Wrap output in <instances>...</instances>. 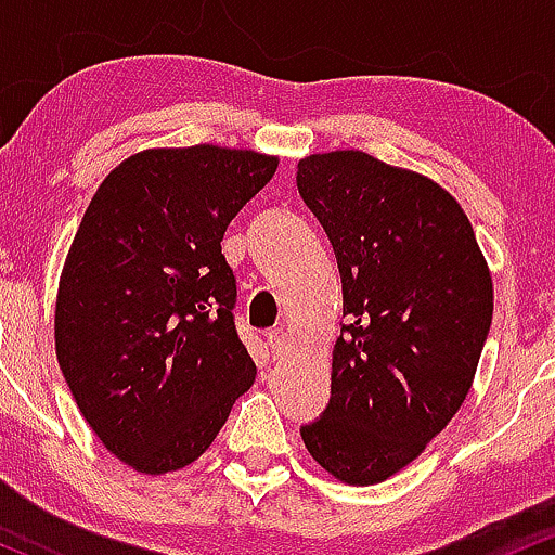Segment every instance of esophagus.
<instances>
[{
	"instance_id": "1",
	"label": "esophagus",
	"mask_w": 555,
	"mask_h": 555,
	"mask_svg": "<svg viewBox=\"0 0 555 555\" xmlns=\"http://www.w3.org/2000/svg\"><path fill=\"white\" fill-rule=\"evenodd\" d=\"M267 344H270L272 353H275L278 359L291 351V338L288 333H283V330H272V333H267Z\"/></svg>"
}]
</instances>
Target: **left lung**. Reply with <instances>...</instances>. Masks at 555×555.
<instances>
[{
  "instance_id": "obj_1",
  "label": "left lung",
  "mask_w": 555,
  "mask_h": 555,
  "mask_svg": "<svg viewBox=\"0 0 555 555\" xmlns=\"http://www.w3.org/2000/svg\"><path fill=\"white\" fill-rule=\"evenodd\" d=\"M296 183L333 244L348 317L330 403L301 438L335 479L377 485L464 403L493 320V278L462 204L433 178L346 149L304 157Z\"/></svg>"
}]
</instances>
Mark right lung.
Wrapping results in <instances>:
<instances>
[{
    "label": "right lung",
    "instance_id": "add662e5",
    "mask_svg": "<svg viewBox=\"0 0 555 555\" xmlns=\"http://www.w3.org/2000/svg\"><path fill=\"white\" fill-rule=\"evenodd\" d=\"M278 162L211 143L143 149L102 180L80 220L54 348L83 420L135 472L194 464L254 385L222 235Z\"/></svg>",
    "mask_w": 555,
    "mask_h": 555
}]
</instances>
